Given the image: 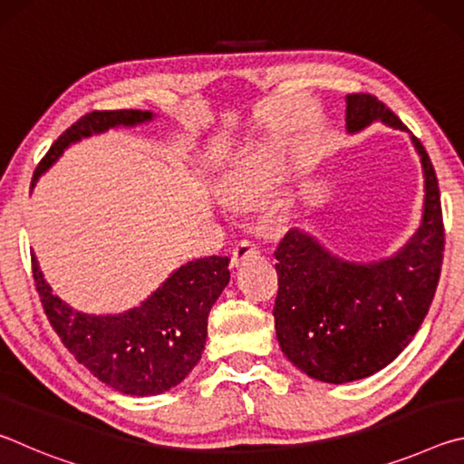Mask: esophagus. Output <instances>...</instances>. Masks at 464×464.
Masks as SVG:
<instances>
[{"mask_svg":"<svg viewBox=\"0 0 464 464\" xmlns=\"http://www.w3.org/2000/svg\"><path fill=\"white\" fill-rule=\"evenodd\" d=\"M257 254H260V249H257V243L249 241V239H241L237 246L233 247V254H231V266H241L246 260H249V257H256Z\"/></svg>","mask_w":464,"mask_h":464,"instance_id":"obj_1","label":"esophagus"}]
</instances>
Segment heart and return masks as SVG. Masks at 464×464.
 <instances>
[{
  "instance_id": "1",
  "label": "heart",
  "mask_w": 464,
  "mask_h": 464,
  "mask_svg": "<svg viewBox=\"0 0 464 464\" xmlns=\"http://www.w3.org/2000/svg\"><path fill=\"white\" fill-rule=\"evenodd\" d=\"M274 184L270 166L266 163H254L246 174L235 178L229 184V194L239 202H256L266 196Z\"/></svg>"
}]
</instances>
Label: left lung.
Listing matches in <instances>:
<instances>
[{"mask_svg": "<svg viewBox=\"0 0 464 464\" xmlns=\"http://www.w3.org/2000/svg\"><path fill=\"white\" fill-rule=\"evenodd\" d=\"M374 121L407 130L379 98L345 96V129ZM410 132V130H407ZM411 137L423 169L421 225L405 246L379 262H345L309 233L290 229L276 256V337L285 356L311 379L352 382L391 364L426 319L442 270L444 223L434 166Z\"/></svg>", "mask_w": 464, "mask_h": 464, "instance_id": "1", "label": "left lung"}]
</instances>
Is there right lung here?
<instances>
[{"mask_svg": "<svg viewBox=\"0 0 464 464\" xmlns=\"http://www.w3.org/2000/svg\"><path fill=\"white\" fill-rule=\"evenodd\" d=\"M153 121L143 110H96L54 140L33 176V186L77 140L116 127ZM43 309L65 348L102 382L124 395H160L182 382L202 356L208 313L229 282V257L210 256L179 266L139 307L119 315H88L53 293L33 256Z\"/></svg>", "mask_w": 464, "mask_h": 464, "instance_id": "1", "label": "right lung"}]
</instances>
